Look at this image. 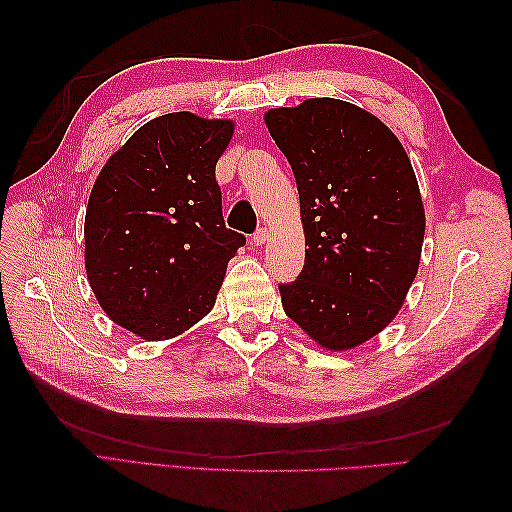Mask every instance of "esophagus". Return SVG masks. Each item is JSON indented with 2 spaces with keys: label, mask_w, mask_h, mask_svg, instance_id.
<instances>
[{
  "label": "esophagus",
  "mask_w": 512,
  "mask_h": 512,
  "mask_svg": "<svg viewBox=\"0 0 512 512\" xmlns=\"http://www.w3.org/2000/svg\"><path fill=\"white\" fill-rule=\"evenodd\" d=\"M268 237H270L268 228H259V231L253 237H250V242H253L255 246H264L268 242Z\"/></svg>",
  "instance_id": "1"
}]
</instances>
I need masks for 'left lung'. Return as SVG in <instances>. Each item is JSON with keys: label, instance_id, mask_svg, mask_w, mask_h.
<instances>
[{"label": "left lung", "instance_id": "left-lung-1", "mask_svg": "<svg viewBox=\"0 0 512 512\" xmlns=\"http://www.w3.org/2000/svg\"><path fill=\"white\" fill-rule=\"evenodd\" d=\"M264 123L295 171L306 264L279 286L288 317L330 352L374 339L418 275L424 206L405 147L363 107L306 99Z\"/></svg>", "mask_w": 512, "mask_h": 512}]
</instances>
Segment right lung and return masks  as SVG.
I'll use <instances>...</instances> for the list:
<instances>
[{"label": "right lung", "mask_w": 512, "mask_h": 512, "mask_svg": "<svg viewBox=\"0 0 512 512\" xmlns=\"http://www.w3.org/2000/svg\"><path fill=\"white\" fill-rule=\"evenodd\" d=\"M231 118L158 116L114 151L85 211V273L103 312L145 341L187 332L215 306L246 237L224 226L215 165Z\"/></svg>", "instance_id": "right-lung-1"}]
</instances>
